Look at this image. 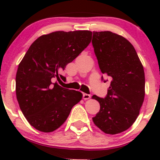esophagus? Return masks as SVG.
<instances>
[{"label":"esophagus","instance_id":"1","mask_svg":"<svg viewBox=\"0 0 160 160\" xmlns=\"http://www.w3.org/2000/svg\"><path fill=\"white\" fill-rule=\"evenodd\" d=\"M90 95L89 94H86V93H84L83 95H82V98L84 99V100H87V99H89L90 98Z\"/></svg>","mask_w":160,"mask_h":160}]
</instances>
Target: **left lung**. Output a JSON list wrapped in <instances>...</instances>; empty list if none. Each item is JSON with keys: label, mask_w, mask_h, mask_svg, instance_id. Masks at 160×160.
Segmentation results:
<instances>
[{"label": "left lung", "mask_w": 160, "mask_h": 160, "mask_svg": "<svg viewBox=\"0 0 160 160\" xmlns=\"http://www.w3.org/2000/svg\"><path fill=\"white\" fill-rule=\"evenodd\" d=\"M92 43L99 68L111 80L104 98L92 97L100 104L92 120L104 133L122 132L136 120L144 102V68L134 47L123 37L111 32H93ZM102 80L108 81L103 77Z\"/></svg>", "instance_id": "1"}]
</instances>
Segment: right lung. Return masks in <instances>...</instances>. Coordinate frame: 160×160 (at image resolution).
<instances>
[{
	"instance_id": "add662e5",
	"label": "right lung",
	"mask_w": 160,
	"mask_h": 160,
	"mask_svg": "<svg viewBox=\"0 0 160 160\" xmlns=\"http://www.w3.org/2000/svg\"><path fill=\"white\" fill-rule=\"evenodd\" d=\"M89 31L55 32L31 45L18 67L16 98L23 115L34 128L51 132L67 120L82 99L80 92L62 87L54 79L90 43Z\"/></svg>"
}]
</instances>
